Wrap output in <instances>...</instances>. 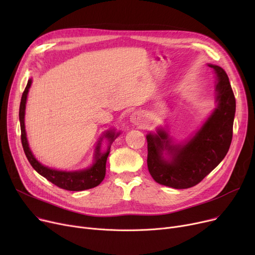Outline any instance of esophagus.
Segmentation results:
<instances>
[{"instance_id":"obj_1","label":"esophagus","mask_w":255,"mask_h":255,"mask_svg":"<svg viewBox=\"0 0 255 255\" xmlns=\"http://www.w3.org/2000/svg\"><path fill=\"white\" fill-rule=\"evenodd\" d=\"M130 122L135 125H141L143 122V114L140 112L133 113L130 117Z\"/></svg>"}]
</instances>
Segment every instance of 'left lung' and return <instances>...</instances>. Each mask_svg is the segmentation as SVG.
<instances>
[{
  "label": "left lung",
  "mask_w": 255,
  "mask_h": 255,
  "mask_svg": "<svg viewBox=\"0 0 255 255\" xmlns=\"http://www.w3.org/2000/svg\"><path fill=\"white\" fill-rule=\"evenodd\" d=\"M217 76V107L189 140L173 143L163 129L149 133L148 168L159 184L175 189L197 185L215 168L229 152L233 138L236 98L229 76L217 65L209 64ZM165 153L168 158L164 157Z\"/></svg>",
  "instance_id": "8db88e82"
}]
</instances>
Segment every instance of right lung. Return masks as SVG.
Instances as JSON below:
<instances>
[{"label": "right lung", "instance_id": "1", "mask_svg": "<svg viewBox=\"0 0 255 255\" xmlns=\"http://www.w3.org/2000/svg\"><path fill=\"white\" fill-rule=\"evenodd\" d=\"M31 85H32V79H29L28 85H26L22 93L20 106H19L21 143H22L24 154L26 158H28L29 162L39 175H41L46 180H48L52 184H55L56 186L60 187L62 189L69 190V191H83V190L91 189V188H94V187L98 186L105 177L106 160L111 152V144L116 139V137L119 136L120 132L116 133L115 130H110L104 133V135L100 137V140L97 143V146L95 149V155H94L93 164L86 169L74 170V171H63V170H57V169H52L47 166H44L34 157L32 151L30 150L28 139H26V133H25V127H24V111H25L26 97H28V93ZM103 137H106L110 141V144L108 147V151L105 153H101L100 152L101 141Z\"/></svg>", "mask_w": 255, "mask_h": 255}]
</instances>
